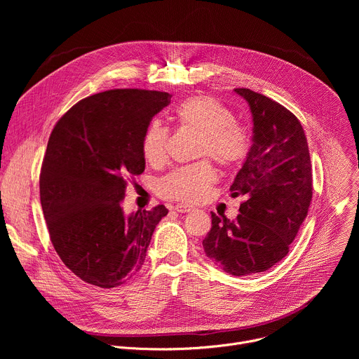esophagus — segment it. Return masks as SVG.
Masks as SVG:
<instances>
[{"label":"esophagus","instance_id":"obj_1","mask_svg":"<svg viewBox=\"0 0 359 359\" xmlns=\"http://www.w3.org/2000/svg\"><path fill=\"white\" fill-rule=\"evenodd\" d=\"M173 209H175L177 213H189V212L194 210L191 206H189V204H183V203L176 204V206H175Z\"/></svg>","mask_w":359,"mask_h":359}]
</instances>
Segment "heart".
I'll return each mask as SVG.
<instances>
[{
	"label": "heart",
	"mask_w": 359,
	"mask_h": 359,
	"mask_svg": "<svg viewBox=\"0 0 359 359\" xmlns=\"http://www.w3.org/2000/svg\"><path fill=\"white\" fill-rule=\"evenodd\" d=\"M175 115L182 125L201 132L198 156H210L224 168H236L247 158L251 136L219 99L208 95L187 97L176 107ZM168 142L169 129L159 119H153L142 137L144 159L151 165L163 163ZM215 177V169L209 162H198L168 173L159 180L158 191L166 198L194 203L206 196Z\"/></svg>",
	"instance_id": "1"
}]
</instances>
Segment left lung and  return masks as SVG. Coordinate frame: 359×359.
<instances>
[{"instance_id": "left-lung-1", "label": "left lung", "mask_w": 359, "mask_h": 359, "mask_svg": "<svg viewBox=\"0 0 359 359\" xmlns=\"http://www.w3.org/2000/svg\"><path fill=\"white\" fill-rule=\"evenodd\" d=\"M241 96L252 116L248 155L230 186L243 196L234 222L212 212L203 240L208 257L226 273H263L288 254L313 198L309 143L299 121L278 102L245 88Z\"/></svg>"}]
</instances>
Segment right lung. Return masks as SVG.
<instances>
[{
	"instance_id": "obj_1",
	"label": "right lung",
	"mask_w": 359,
	"mask_h": 359,
	"mask_svg": "<svg viewBox=\"0 0 359 359\" xmlns=\"http://www.w3.org/2000/svg\"><path fill=\"white\" fill-rule=\"evenodd\" d=\"M170 104L159 90L114 89L79 100L49 136L39 176L41 206L62 263L82 281L114 288L143 266L163 204L125 215L130 177L143 173L142 137Z\"/></svg>"
}]
</instances>
